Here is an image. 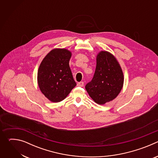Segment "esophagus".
I'll use <instances>...</instances> for the list:
<instances>
[{
  "instance_id": "obj_1",
  "label": "esophagus",
  "mask_w": 158,
  "mask_h": 158,
  "mask_svg": "<svg viewBox=\"0 0 158 158\" xmlns=\"http://www.w3.org/2000/svg\"><path fill=\"white\" fill-rule=\"evenodd\" d=\"M77 85L78 87H83L84 86V82H78Z\"/></svg>"
}]
</instances>
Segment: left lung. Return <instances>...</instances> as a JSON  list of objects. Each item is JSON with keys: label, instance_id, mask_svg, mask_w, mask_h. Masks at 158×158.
<instances>
[{"label": "left lung", "instance_id": "1", "mask_svg": "<svg viewBox=\"0 0 158 158\" xmlns=\"http://www.w3.org/2000/svg\"><path fill=\"white\" fill-rule=\"evenodd\" d=\"M124 84V75L116 58L107 51L99 52L96 57L94 77L85 87L95 102L102 105L114 99Z\"/></svg>", "mask_w": 158, "mask_h": 158}]
</instances>
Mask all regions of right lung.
<instances>
[{
    "label": "right lung",
    "mask_w": 158,
    "mask_h": 158,
    "mask_svg": "<svg viewBox=\"0 0 158 158\" xmlns=\"http://www.w3.org/2000/svg\"><path fill=\"white\" fill-rule=\"evenodd\" d=\"M72 56L66 49H54L42 60L37 82L42 93L52 102L64 100L76 85L69 67Z\"/></svg>",
    "instance_id": "obj_1"
}]
</instances>
